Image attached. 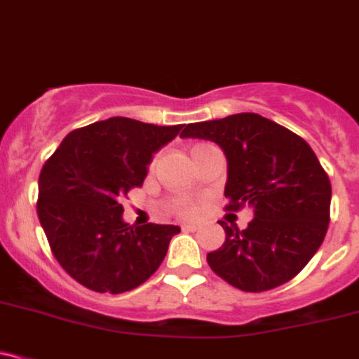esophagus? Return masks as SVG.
Returning <instances> with one entry per match:
<instances>
[{
    "mask_svg": "<svg viewBox=\"0 0 359 359\" xmlns=\"http://www.w3.org/2000/svg\"><path fill=\"white\" fill-rule=\"evenodd\" d=\"M198 229H199L198 224H184L182 225V230H189V232H196Z\"/></svg>",
    "mask_w": 359,
    "mask_h": 359,
    "instance_id": "obj_1",
    "label": "esophagus"
}]
</instances>
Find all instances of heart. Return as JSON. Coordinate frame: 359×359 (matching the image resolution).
Masks as SVG:
<instances>
[{"label":"heart","mask_w":359,"mask_h":359,"mask_svg":"<svg viewBox=\"0 0 359 359\" xmlns=\"http://www.w3.org/2000/svg\"><path fill=\"white\" fill-rule=\"evenodd\" d=\"M196 148H198V146H196ZM172 208L177 215H179V217H192V215L196 213L194 203L189 201V199H184V198L175 199L172 205Z\"/></svg>","instance_id":"obj_1"}]
</instances>
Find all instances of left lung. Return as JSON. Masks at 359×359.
<instances>
[{
  "mask_svg": "<svg viewBox=\"0 0 359 359\" xmlns=\"http://www.w3.org/2000/svg\"><path fill=\"white\" fill-rule=\"evenodd\" d=\"M180 137L217 142L229 165L225 210L255 208L244 230L218 222L225 243L206 256L210 269L244 292L296 277L322 246L330 222V180L308 142L256 113L189 123Z\"/></svg>",
  "mask_w": 359,
  "mask_h": 359,
  "instance_id": "8db88e82",
  "label": "left lung"
}]
</instances>
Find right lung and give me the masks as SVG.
<instances>
[{"mask_svg":"<svg viewBox=\"0 0 359 359\" xmlns=\"http://www.w3.org/2000/svg\"><path fill=\"white\" fill-rule=\"evenodd\" d=\"M182 126L113 116L72 130L39 175L37 217L63 270L84 287L120 294L163 262L177 225L122 220V199L141 187L148 165Z\"/></svg>","mask_w":359,"mask_h":359,"instance_id":"1","label":"right lung"}]
</instances>
